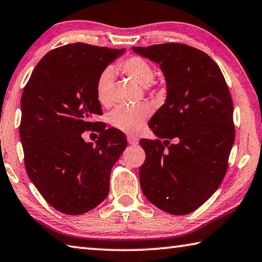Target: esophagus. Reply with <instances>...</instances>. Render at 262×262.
<instances>
[{
    "instance_id": "esophagus-1",
    "label": "esophagus",
    "mask_w": 262,
    "mask_h": 262,
    "mask_svg": "<svg viewBox=\"0 0 262 262\" xmlns=\"http://www.w3.org/2000/svg\"><path fill=\"white\" fill-rule=\"evenodd\" d=\"M127 141H128V143L132 144V145H136L137 143H139V139H137V137H135V136H132V135L127 136Z\"/></svg>"
}]
</instances>
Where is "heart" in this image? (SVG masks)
Instances as JSON below:
<instances>
[{
    "instance_id": "obj_1",
    "label": "heart",
    "mask_w": 262,
    "mask_h": 262,
    "mask_svg": "<svg viewBox=\"0 0 262 262\" xmlns=\"http://www.w3.org/2000/svg\"><path fill=\"white\" fill-rule=\"evenodd\" d=\"M118 69L137 84L146 85L154 78V69L147 61L139 56H133L119 63ZM113 84V71L105 69L99 74L96 81V96L103 105H108L111 102V88ZM151 108L147 104H139L135 106H119L108 115V122L127 134H136L142 128Z\"/></svg>"
}]
</instances>
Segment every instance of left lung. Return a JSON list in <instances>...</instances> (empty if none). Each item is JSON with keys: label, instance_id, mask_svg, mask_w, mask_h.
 Returning <instances> with one entry per match:
<instances>
[{"label": "left lung", "instance_id": "left-lung-1", "mask_svg": "<svg viewBox=\"0 0 262 262\" xmlns=\"http://www.w3.org/2000/svg\"><path fill=\"white\" fill-rule=\"evenodd\" d=\"M132 50L159 64L167 90L164 105L149 121L164 144L140 141L145 151L141 189L160 210L189 214L216 191L227 172L235 141L229 89L215 61L192 47L164 43ZM173 138L177 143L170 145Z\"/></svg>", "mask_w": 262, "mask_h": 262}]
</instances>
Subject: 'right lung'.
Masks as SVG:
<instances>
[{
  "instance_id": "add662e5",
  "label": "right lung",
  "mask_w": 262,
  "mask_h": 262,
  "mask_svg": "<svg viewBox=\"0 0 262 262\" xmlns=\"http://www.w3.org/2000/svg\"><path fill=\"white\" fill-rule=\"evenodd\" d=\"M123 52L85 43L59 47L42 57L24 88L19 134L26 172L61 213L79 215L106 198L111 168L127 146L123 133L92 122L102 115L99 74ZM90 129L100 133L95 146L82 139Z\"/></svg>"
}]
</instances>
